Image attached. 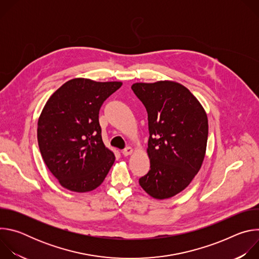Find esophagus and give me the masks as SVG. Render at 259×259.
Instances as JSON below:
<instances>
[{
  "label": "esophagus",
  "mask_w": 259,
  "mask_h": 259,
  "mask_svg": "<svg viewBox=\"0 0 259 259\" xmlns=\"http://www.w3.org/2000/svg\"><path fill=\"white\" fill-rule=\"evenodd\" d=\"M133 153V149L131 146H127L126 149H124L123 151H122V154L125 156V157H127V156H129V155H131Z\"/></svg>",
  "instance_id": "34e87169"
}]
</instances>
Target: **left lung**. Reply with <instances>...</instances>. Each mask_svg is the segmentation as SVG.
Instances as JSON below:
<instances>
[{"label": "left lung", "instance_id": "1", "mask_svg": "<svg viewBox=\"0 0 259 259\" xmlns=\"http://www.w3.org/2000/svg\"><path fill=\"white\" fill-rule=\"evenodd\" d=\"M131 89L149 120L151 169L139 178V184L153 198H171L189 186L202 166L207 115L190 90L178 83H135Z\"/></svg>", "mask_w": 259, "mask_h": 259}]
</instances>
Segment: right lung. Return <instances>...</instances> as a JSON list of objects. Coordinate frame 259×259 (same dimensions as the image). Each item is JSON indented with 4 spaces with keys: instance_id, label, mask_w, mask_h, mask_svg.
<instances>
[{
    "instance_id": "1",
    "label": "right lung",
    "mask_w": 259,
    "mask_h": 259,
    "mask_svg": "<svg viewBox=\"0 0 259 259\" xmlns=\"http://www.w3.org/2000/svg\"><path fill=\"white\" fill-rule=\"evenodd\" d=\"M121 82L72 79L45 104L38 122L43 160L61 186L86 193L99 187L115 162L101 137L99 110Z\"/></svg>"
}]
</instances>
